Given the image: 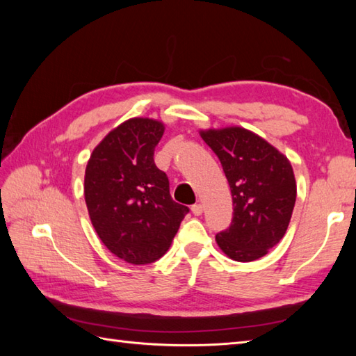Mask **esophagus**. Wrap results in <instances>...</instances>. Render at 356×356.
I'll list each match as a JSON object with an SVG mask.
<instances>
[{"instance_id": "1", "label": "esophagus", "mask_w": 356, "mask_h": 356, "mask_svg": "<svg viewBox=\"0 0 356 356\" xmlns=\"http://www.w3.org/2000/svg\"><path fill=\"white\" fill-rule=\"evenodd\" d=\"M191 211L194 216H200L203 213V205L202 203H194V205L191 207Z\"/></svg>"}]
</instances>
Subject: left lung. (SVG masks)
I'll list each match as a JSON object with an SVG mask.
<instances>
[{
    "label": "left lung",
    "instance_id": "obj_1",
    "mask_svg": "<svg viewBox=\"0 0 356 356\" xmlns=\"http://www.w3.org/2000/svg\"><path fill=\"white\" fill-rule=\"evenodd\" d=\"M214 151L232 195L229 228L217 232L222 251L236 261H254L278 245L289 226L297 199L291 162L245 128L200 133Z\"/></svg>",
    "mask_w": 356,
    "mask_h": 356
}]
</instances>
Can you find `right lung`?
I'll list each match as a JSON object with an SVG mask.
<instances>
[{
	"mask_svg": "<svg viewBox=\"0 0 356 356\" xmlns=\"http://www.w3.org/2000/svg\"><path fill=\"white\" fill-rule=\"evenodd\" d=\"M165 127L134 118L110 131L86 170L90 218L108 251L148 264L168 251L190 208L172 200L168 176L154 163Z\"/></svg>",
	"mask_w": 356,
	"mask_h": 356,
	"instance_id": "add662e5",
	"label": "right lung"
}]
</instances>
